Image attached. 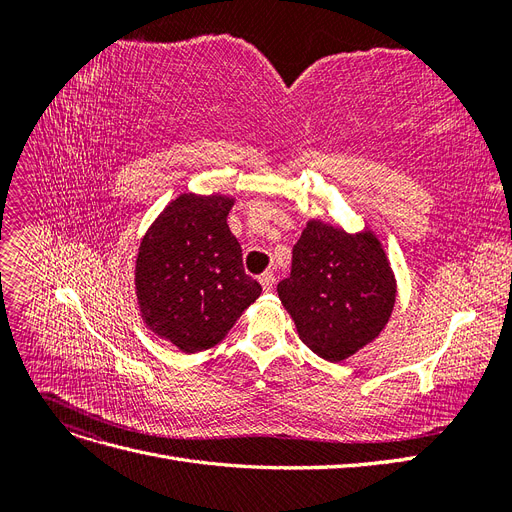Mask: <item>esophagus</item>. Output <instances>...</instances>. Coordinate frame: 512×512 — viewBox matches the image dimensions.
Listing matches in <instances>:
<instances>
[{
  "instance_id": "1",
  "label": "esophagus",
  "mask_w": 512,
  "mask_h": 512,
  "mask_svg": "<svg viewBox=\"0 0 512 512\" xmlns=\"http://www.w3.org/2000/svg\"><path fill=\"white\" fill-rule=\"evenodd\" d=\"M258 282H260V286H262V290H273V286H275V275L271 273V271H265L262 273L260 277H258Z\"/></svg>"
}]
</instances>
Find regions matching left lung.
Instances as JSON below:
<instances>
[{
  "mask_svg": "<svg viewBox=\"0 0 512 512\" xmlns=\"http://www.w3.org/2000/svg\"><path fill=\"white\" fill-rule=\"evenodd\" d=\"M395 275L371 230L307 222L292 247L290 277L277 284L301 342L327 361H344L380 335L395 305Z\"/></svg>",
  "mask_w": 512,
  "mask_h": 512,
  "instance_id": "1",
  "label": "left lung"
}]
</instances>
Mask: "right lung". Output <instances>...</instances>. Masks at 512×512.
Segmentation results:
<instances>
[{"instance_id":"obj_1","label":"right lung","mask_w":512,"mask_h":512,"mask_svg":"<svg viewBox=\"0 0 512 512\" xmlns=\"http://www.w3.org/2000/svg\"><path fill=\"white\" fill-rule=\"evenodd\" d=\"M235 198L181 194L151 224L136 256V299L147 327L181 352L213 348L260 297L226 218Z\"/></svg>"}]
</instances>
